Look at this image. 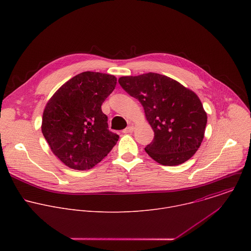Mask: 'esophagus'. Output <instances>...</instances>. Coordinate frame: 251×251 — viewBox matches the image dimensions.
<instances>
[{
    "mask_svg": "<svg viewBox=\"0 0 251 251\" xmlns=\"http://www.w3.org/2000/svg\"><path fill=\"white\" fill-rule=\"evenodd\" d=\"M134 131V127L133 126H128L126 129L123 130V133L124 134H129V133H132Z\"/></svg>",
    "mask_w": 251,
    "mask_h": 251,
    "instance_id": "esophagus-1",
    "label": "esophagus"
}]
</instances>
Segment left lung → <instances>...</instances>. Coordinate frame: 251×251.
Listing matches in <instances>:
<instances>
[{"mask_svg": "<svg viewBox=\"0 0 251 251\" xmlns=\"http://www.w3.org/2000/svg\"><path fill=\"white\" fill-rule=\"evenodd\" d=\"M121 87L139 100L154 131L145 151L164 166L185 163L200 148L206 113L198 95L177 81L154 73L122 76Z\"/></svg>", "mask_w": 251, "mask_h": 251, "instance_id": "left-lung-1", "label": "left lung"}]
</instances>
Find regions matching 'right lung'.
<instances>
[{"label":"right lung","mask_w":251,"mask_h":251,"mask_svg":"<svg viewBox=\"0 0 251 251\" xmlns=\"http://www.w3.org/2000/svg\"><path fill=\"white\" fill-rule=\"evenodd\" d=\"M115 76L85 71L65 82L48 102L42 123L52 153L67 167L84 171L108 155L119 136L108 129L101 105Z\"/></svg>","instance_id":"right-lung-1"}]
</instances>
